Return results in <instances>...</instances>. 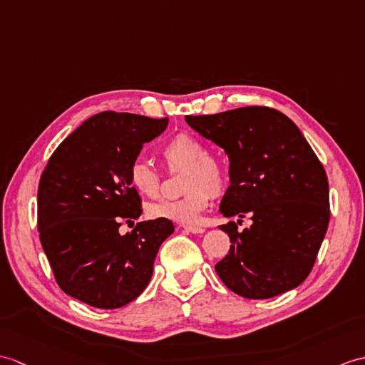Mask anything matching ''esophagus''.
I'll use <instances>...</instances> for the list:
<instances>
[{"label": "esophagus", "instance_id": "obj_1", "mask_svg": "<svg viewBox=\"0 0 365 365\" xmlns=\"http://www.w3.org/2000/svg\"><path fill=\"white\" fill-rule=\"evenodd\" d=\"M183 228H185L186 232L194 233V235H202V233H205V228H203V227H199V225H183Z\"/></svg>", "mask_w": 365, "mask_h": 365}]
</instances>
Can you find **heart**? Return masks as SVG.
<instances>
[{"mask_svg":"<svg viewBox=\"0 0 365 365\" xmlns=\"http://www.w3.org/2000/svg\"><path fill=\"white\" fill-rule=\"evenodd\" d=\"M163 157L169 166L186 168L180 199H163L152 202L146 208L150 219H166L179 224L199 222L202 211L208 207L210 192L221 194L225 188L227 175L224 166L208 149L191 133H177L163 148ZM132 188L141 196L157 197L160 192V174L148 162L137 160L129 169Z\"/></svg>","mask_w":365,"mask_h":365,"instance_id":"heart-1","label":"heart"}]
</instances>
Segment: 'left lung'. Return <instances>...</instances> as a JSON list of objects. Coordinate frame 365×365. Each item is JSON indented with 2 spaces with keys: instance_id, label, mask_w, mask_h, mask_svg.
Listing matches in <instances>:
<instances>
[{
  "instance_id": "8db88e82",
  "label": "left lung",
  "mask_w": 365,
  "mask_h": 365,
  "mask_svg": "<svg viewBox=\"0 0 365 365\" xmlns=\"http://www.w3.org/2000/svg\"><path fill=\"white\" fill-rule=\"evenodd\" d=\"M185 121L230 160V186L219 211L252 216L242 232L235 222L221 225L232 245L215 266L219 278L255 300L302 284L325 238L329 191L325 169L299 127L278 110L257 106Z\"/></svg>"
}]
</instances>
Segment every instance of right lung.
<instances>
[{
	"label": "right lung",
	"mask_w": 365,
	"mask_h": 365,
	"mask_svg": "<svg viewBox=\"0 0 365 365\" xmlns=\"http://www.w3.org/2000/svg\"><path fill=\"white\" fill-rule=\"evenodd\" d=\"M169 120L103 112L61 143L40 177L38 233L61 289L90 307L115 309L146 289L160 245L174 232L166 219L120 233L141 216L129 169Z\"/></svg>",
	"instance_id": "obj_1"
}]
</instances>
